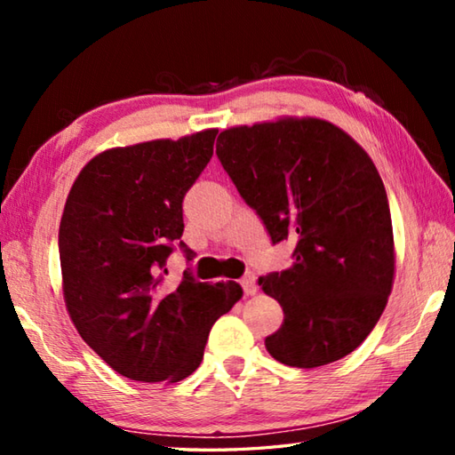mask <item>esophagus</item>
Segmentation results:
<instances>
[{"label": "esophagus", "mask_w": 455, "mask_h": 455, "mask_svg": "<svg viewBox=\"0 0 455 455\" xmlns=\"http://www.w3.org/2000/svg\"><path fill=\"white\" fill-rule=\"evenodd\" d=\"M241 284H243V289H244L246 295H255L257 289H259V287H257V276H255V273H246V275L243 276Z\"/></svg>", "instance_id": "1"}]
</instances>
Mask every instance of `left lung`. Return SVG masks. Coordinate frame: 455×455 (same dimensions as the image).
Wrapping results in <instances>:
<instances>
[{
  "instance_id": "1",
  "label": "left lung",
  "mask_w": 455,
  "mask_h": 455,
  "mask_svg": "<svg viewBox=\"0 0 455 455\" xmlns=\"http://www.w3.org/2000/svg\"><path fill=\"white\" fill-rule=\"evenodd\" d=\"M217 156L273 244L295 241L292 265L259 279L284 313L267 351L301 369L349 355L379 321L395 273L373 160L331 122L292 116L225 130Z\"/></svg>"
}]
</instances>
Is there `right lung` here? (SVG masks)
<instances>
[{"label": "right lung", "instance_id": "obj_1", "mask_svg": "<svg viewBox=\"0 0 455 455\" xmlns=\"http://www.w3.org/2000/svg\"><path fill=\"white\" fill-rule=\"evenodd\" d=\"M217 132L100 152L68 195L58 236L66 309L128 379L174 383L196 371L214 321L243 297L235 281L198 283L190 273L176 291H158L184 230L182 198L212 158Z\"/></svg>", "mask_w": 455, "mask_h": 455}]
</instances>
